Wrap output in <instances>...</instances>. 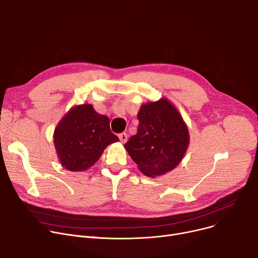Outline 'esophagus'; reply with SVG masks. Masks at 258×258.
<instances>
[{
    "instance_id": "1",
    "label": "esophagus",
    "mask_w": 258,
    "mask_h": 258,
    "mask_svg": "<svg viewBox=\"0 0 258 258\" xmlns=\"http://www.w3.org/2000/svg\"><path fill=\"white\" fill-rule=\"evenodd\" d=\"M118 137H119V140H120V142H121V143H125L127 141V135L125 133L120 134Z\"/></svg>"
}]
</instances>
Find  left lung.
<instances>
[{"label": "left lung", "instance_id": "1", "mask_svg": "<svg viewBox=\"0 0 258 258\" xmlns=\"http://www.w3.org/2000/svg\"><path fill=\"white\" fill-rule=\"evenodd\" d=\"M138 133L124 145L141 172L157 177L175 169L190 144L187 125L168 98L141 105Z\"/></svg>", "mask_w": 258, "mask_h": 258}]
</instances>
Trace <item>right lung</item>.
Masks as SVG:
<instances>
[{
	"mask_svg": "<svg viewBox=\"0 0 258 258\" xmlns=\"http://www.w3.org/2000/svg\"><path fill=\"white\" fill-rule=\"evenodd\" d=\"M54 145L61 166L73 172L92 167L118 137L111 133L110 119L97 113L91 104L70 109L54 131Z\"/></svg>",
	"mask_w": 258,
	"mask_h": 258,
	"instance_id": "obj_1",
	"label": "right lung"
}]
</instances>
